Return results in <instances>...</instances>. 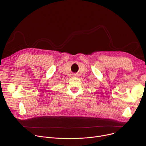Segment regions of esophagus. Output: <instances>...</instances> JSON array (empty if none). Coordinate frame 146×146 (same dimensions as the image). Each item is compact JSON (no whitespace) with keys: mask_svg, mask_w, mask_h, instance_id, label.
Masks as SVG:
<instances>
[{"mask_svg":"<svg viewBox=\"0 0 146 146\" xmlns=\"http://www.w3.org/2000/svg\"><path fill=\"white\" fill-rule=\"evenodd\" d=\"M77 74H73V77H77Z\"/></svg>","mask_w":146,"mask_h":146,"instance_id":"esophagus-1","label":"esophagus"}]
</instances>
